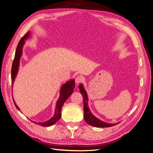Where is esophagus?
Instances as JSON below:
<instances>
[{
  "instance_id": "esophagus-1",
  "label": "esophagus",
  "mask_w": 153,
  "mask_h": 153,
  "mask_svg": "<svg viewBox=\"0 0 153 153\" xmlns=\"http://www.w3.org/2000/svg\"><path fill=\"white\" fill-rule=\"evenodd\" d=\"M83 77H82V76H77V77H76V79H75V81H76V83L77 84H80V83H81L82 81H83Z\"/></svg>"
}]
</instances>
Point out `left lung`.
I'll return each mask as SVG.
<instances>
[{"instance_id": "obj_1", "label": "left lung", "mask_w": 153, "mask_h": 153, "mask_svg": "<svg viewBox=\"0 0 153 153\" xmlns=\"http://www.w3.org/2000/svg\"><path fill=\"white\" fill-rule=\"evenodd\" d=\"M79 88L80 89V93H81L83 98L84 113V120H85L87 123H88L90 126H92L96 127H109L115 126L117 124L119 123V122L117 123H109L104 122L98 119V118L94 117L91 114V112L90 111L88 107V95H87L86 90L84 89L82 84H80L79 86Z\"/></svg>"}]
</instances>
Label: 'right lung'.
<instances>
[{
  "label": "right lung",
  "mask_w": 153,
  "mask_h": 153,
  "mask_svg": "<svg viewBox=\"0 0 153 153\" xmlns=\"http://www.w3.org/2000/svg\"><path fill=\"white\" fill-rule=\"evenodd\" d=\"M30 35V31L26 33L25 34V35L23 37L21 38L18 45V47H17L15 56H14L13 65H12V69H11V81H12V84H13L17 74H18V72L19 66V60H20V58L22 52V47H23V45L25 43L26 39L29 38ZM74 87H75V81L74 79H71V81H67L65 84H63L60 88V97L58 101H56L55 114L53 117L51 118L49 120L45 122H42V123H38V122L37 123L35 122H35V123H38L39 125H40L43 127L51 126L53 125V124H55L60 118L62 107L63 106L64 103H65V101L67 100V99L69 98L71 95V94L73 93L74 88ZM13 101L16 108L19 110V107L16 104L14 98H13Z\"/></svg>",
  "instance_id": "obj_1"
}]
</instances>
